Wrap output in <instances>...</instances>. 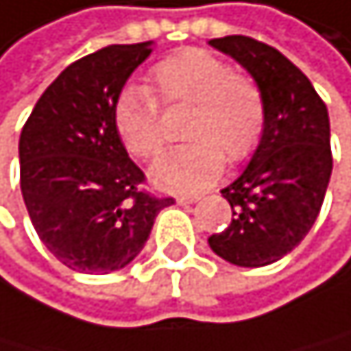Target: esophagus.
Returning <instances> with one entry per match:
<instances>
[{"label":"esophagus","mask_w":351,"mask_h":351,"mask_svg":"<svg viewBox=\"0 0 351 351\" xmlns=\"http://www.w3.org/2000/svg\"><path fill=\"white\" fill-rule=\"evenodd\" d=\"M196 201H199V196H177L179 205H194Z\"/></svg>","instance_id":"34e87169"}]
</instances>
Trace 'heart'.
<instances>
[{"instance_id":"b5f03b06","label":"heart","mask_w":351,"mask_h":351,"mask_svg":"<svg viewBox=\"0 0 351 351\" xmlns=\"http://www.w3.org/2000/svg\"><path fill=\"white\" fill-rule=\"evenodd\" d=\"M150 80L163 102L192 104L185 137L192 141L161 155L150 179L166 190H199L210 185L226 157L247 159L264 131V98L245 73L231 71L223 58L205 49H183L157 63ZM113 124L128 152L148 159L163 146L159 106L144 87H126L113 106Z\"/></svg>"}]
</instances>
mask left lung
I'll return each mask as SVG.
<instances>
[{
	"label": "left lung",
	"mask_w": 351,
	"mask_h": 351,
	"mask_svg": "<svg viewBox=\"0 0 351 351\" xmlns=\"http://www.w3.org/2000/svg\"><path fill=\"white\" fill-rule=\"evenodd\" d=\"M256 80L264 98V131L249 163L220 190L231 225L210 236L218 258L236 267H267L306 238L319 216L332 174L330 117L302 69L251 36L212 38Z\"/></svg>",
	"instance_id": "1"
}]
</instances>
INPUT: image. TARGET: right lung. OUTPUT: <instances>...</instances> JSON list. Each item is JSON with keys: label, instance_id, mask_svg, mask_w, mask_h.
<instances>
[{"label": "right lung", "instance_id": "1", "mask_svg": "<svg viewBox=\"0 0 351 351\" xmlns=\"http://www.w3.org/2000/svg\"><path fill=\"white\" fill-rule=\"evenodd\" d=\"M152 41L109 45L71 63L43 91L19 137L21 194L38 238L71 271L104 275L144 249L172 199L144 181L113 124V106Z\"/></svg>", "mask_w": 351, "mask_h": 351}]
</instances>
